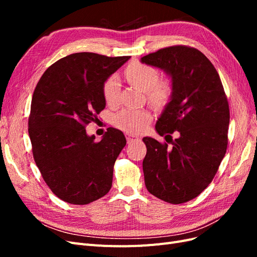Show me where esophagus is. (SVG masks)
Instances as JSON below:
<instances>
[{"mask_svg": "<svg viewBox=\"0 0 257 257\" xmlns=\"http://www.w3.org/2000/svg\"><path fill=\"white\" fill-rule=\"evenodd\" d=\"M126 141H127L128 144H131V143H134V142H138L139 138L137 136H132L130 134H126Z\"/></svg>", "mask_w": 257, "mask_h": 257, "instance_id": "1", "label": "esophagus"}]
</instances>
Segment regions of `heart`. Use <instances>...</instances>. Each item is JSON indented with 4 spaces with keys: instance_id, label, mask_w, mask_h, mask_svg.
Returning <instances> with one entry per match:
<instances>
[{
    "instance_id": "b5f03b06",
    "label": "heart",
    "mask_w": 257,
    "mask_h": 257,
    "mask_svg": "<svg viewBox=\"0 0 257 257\" xmlns=\"http://www.w3.org/2000/svg\"><path fill=\"white\" fill-rule=\"evenodd\" d=\"M125 77L132 84L147 93L149 102L155 107H165L174 95L173 84L169 80L160 81V72L157 68L134 63L125 69ZM103 96L108 106H116L120 102V81L112 75L103 83ZM152 121V114L147 109L125 108L113 116L114 126L128 134H139L144 132Z\"/></svg>"
}]
</instances>
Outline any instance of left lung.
Listing matches in <instances>:
<instances>
[{"instance_id":"left-lung-1","label":"left lung","mask_w":257,"mask_h":257,"mask_svg":"<svg viewBox=\"0 0 257 257\" xmlns=\"http://www.w3.org/2000/svg\"><path fill=\"white\" fill-rule=\"evenodd\" d=\"M172 77L174 95L155 130L166 143L143 138L146 188L169 204L197 197L211 183L228 144L229 106L220 76L203 52L172 46L142 58ZM178 131L175 141L170 135ZM167 137H170L169 141Z\"/></svg>"}]
</instances>
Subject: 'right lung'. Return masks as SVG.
Masks as SVG:
<instances>
[{"label":"right lung","mask_w":257,"mask_h":257,"mask_svg":"<svg viewBox=\"0 0 257 257\" xmlns=\"http://www.w3.org/2000/svg\"><path fill=\"white\" fill-rule=\"evenodd\" d=\"M128 59L73 53L49 66L37 82L29 116L33 158L52 193L68 204L87 205L111 189L114 162L126 139L108 127L95 143L85 126L106 106L103 83Z\"/></svg>","instance_id":"1"}]
</instances>
